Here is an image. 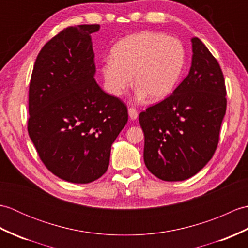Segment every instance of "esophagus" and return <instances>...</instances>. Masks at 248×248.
<instances>
[{"instance_id":"obj_1","label":"esophagus","mask_w":248,"mask_h":248,"mask_svg":"<svg viewBox=\"0 0 248 248\" xmlns=\"http://www.w3.org/2000/svg\"><path fill=\"white\" fill-rule=\"evenodd\" d=\"M128 113H129V117H130V119L135 120L136 118H138L139 112H138V110H136L135 108H130L128 109Z\"/></svg>"}]
</instances>
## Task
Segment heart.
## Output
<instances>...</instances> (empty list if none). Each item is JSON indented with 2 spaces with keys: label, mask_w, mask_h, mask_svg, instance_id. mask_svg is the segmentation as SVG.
<instances>
[{
  "label": "heart",
  "mask_w": 248,
  "mask_h": 248,
  "mask_svg": "<svg viewBox=\"0 0 248 248\" xmlns=\"http://www.w3.org/2000/svg\"><path fill=\"white\" fill-rule=\"evenodd\" d=\"M186 52L180 40L155 31L124 37L104 62L102 75L108 92L120 97L132 84L139 99L160 101L170 96L180 78Z\"/></svg>",
  "instance_id": "1"
}]
</instances>
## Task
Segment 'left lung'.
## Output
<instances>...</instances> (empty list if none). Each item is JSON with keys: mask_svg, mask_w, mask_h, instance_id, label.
<instances>
[{"mask_svg": "<svg viewBox=\"0 0 248 248\" xmlns=\"http://www.w3.org/2000/svg\"><path fill=\"white\" fill-rule=\"evenodd\" d=\"M187 77L170 97L140 114L144 162L163 181H183L211 160L226 113L222 69L197 37Z\"/></svg>", "mask_w": 248, "mask_h": 248, "instance_id": "8db88e82", "label": "left lung"}]
</instances>
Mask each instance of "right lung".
Segmentation results:
<instances>
[{"label": "right lung", "mask_w": 248, "mask_h": 248, "mask_svg": "<svg viewBox=\"0 0 248 248\" xmlns=\"http://www.w3.org/2000/svg\"><path fill=\"white\" fill-rule=\"evenodd\" d=\"M98 24L70 26L39 52L29 92V135L48 170L62 180L89 183L107 171L110 147L128 109L96 80L92 34Z\"/></svg>", "instance_id": "obj_1"}]
</instances>
